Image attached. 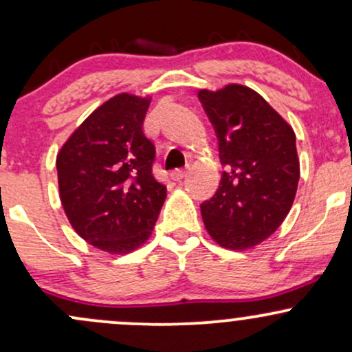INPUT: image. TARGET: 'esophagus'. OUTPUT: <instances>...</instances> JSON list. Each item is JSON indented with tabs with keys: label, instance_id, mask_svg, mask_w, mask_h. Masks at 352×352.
Segmentation results:
<instances>
[{
	"label": "esophagus",
	"instance_id": "34e87169",
	"mask_svg": "<svg viewBox=\"0 0 352 352\" xmlns=\"http://www.w3.org/2000/svg\"><path fill=\"white\" fill-rule=\"evenodd\" d=\"M187 175H188V167L187 168H177V170H173V173H172L173 180H177V182L185 179Z\"/></svg>",
	"mask_w": 352,
	"mask_h": 352
}]
</instances>
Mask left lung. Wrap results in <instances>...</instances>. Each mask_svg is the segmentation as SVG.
Here are the masks:
<instances>
[{
  "label": "left lung",
  "instance_id": "left-lung-1",
  "mask_svg": "<svg viewBox=\"0 0 352 352\" xmlns=\"http://www.w3.org/2000/svg\"><path fill=\"white\" fill-rule=\"evenodd\" d=\"M199 99L225 167L215 195L200 205L205 228L223 248H253L292 210L300 182L296 135L258 92L241 84L201 89Z\"/></svg>",
  "mask_w": 352,
  "mask_h": 352
}]
</instances>
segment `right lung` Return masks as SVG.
Listing matches in <instances>:
<instances>
[{
    "label": "right lung",
    "mask_w": 352,
    "mask_h": 352,
    "mask_svg": "<svg viewBox=\"0 0 352 352\" xmlns=\"http://www.w3.org/2000/svg\"><path fill=\"white\" fill-rule=\"evenodd\" d=\"M151 98L117 94L72 132L56 157L59 197L80 238L125 254L152 235L167 188L155 180V147L144 134Z\"/></svg>",
    "instance_id": "1"
}]
</instances>
